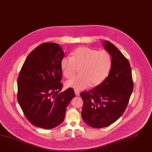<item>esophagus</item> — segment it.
I'll list each match as a JSON object with an SVG mask.
<instances>
[{"mask_svg": "<svg viewBox=\"0 0 152 152\" xmlns=\"http://www.w3.org/2000/svg\"><path fill=\"white\" fill-rule=\"evenodd\" d=\"M80 91H78L77 89H75V94L76 95H77V96H79V94H80Z\"/></svg>", "mask_w": 152, "mask_h": 152, "instance_id": "1", "label": "esophagus"}]
</instances>
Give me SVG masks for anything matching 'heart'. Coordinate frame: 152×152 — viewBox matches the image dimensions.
<instances>
[{"instance_id":"b5f03b06","label":"heart","mask_w":152,"mask_h":152,"mask_svg":"<svg viewBox=\"0 0 152 152\" xmlns=\"http://www.w3.org/2000/svg\"><path fill=\"white\" fill-rule=\"evenodd\" d=\"M71 56H64L60 62L62 73L65 77H72L78 69L77 76L66 82L67 87L81 90L101 84L107 77L111 70L113 60L107 50L81 47L71 53Z\"/></svg>"}]
</instances>
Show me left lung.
Listing matches in <instances>:
<instances>
[{"label": "left lung", "mask_w": 152, "mask_h": 152, "mask_svg": "<svg viewBox=\"0 0 152 152\" xmlns=\"http://www.w3.org/2000/svg\"><path fill=\"white\" fill-rule=\"evenodd\" d=\"M104 47L111 54L113 64L107 77L89 92L81 93L84 122L94 128L107 127L121 117L133 89L131 68L128 59L109 41Z\"/></svg>", "instance_id": "1"}]
</instances>
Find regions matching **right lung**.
Returning a JSON list of instances; mask_svg holds the SVG:
<instances>
[{
    "label": "right lung",
    "mask_w": 152,
    "mask_h": 152,
    "mask_svg": "<svg viewBox=\"0 0 152 152\" xmlns=\"http://www.w3.org/2000/svg\"><path fill=\"white\" fill-rule=\"evenodd\" d=\"M64 53L58 43H44L27 57L18 78V101L34 126L52 129L64 121L66 107L75 97L69 88L61 92L60 62Z\"/></svg>",
    "instance_id": "right-lung-1"
}]
</instances>
